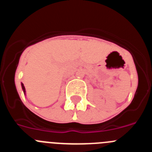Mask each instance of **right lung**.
Returning a JSON list of instances; mask_svg holds the SVG:
<instances>
[{
  "label": "right lung",
  "instance_id": "1",
  "mask_svg": "<svg viewBox=\"0 0 152 152\" xmlns=\"http://www.w3.org/2000/svg\"><path fill=\"white\" fill-rule=\"evenodd\" d=\"M21 85H22V89H23V91L24 94H25V93H26V91H25V87H24V85H23V83H21Z\"/></svg>",
  "mask_w": 152,
  "mask_h": 152
}]
</instances>
